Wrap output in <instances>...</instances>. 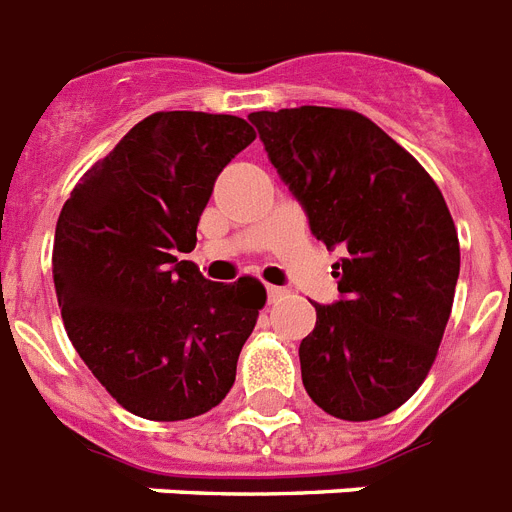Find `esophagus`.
<instances>
[{
  "mask_svg": "<svg viewBox=\"0 0 512 512\" xmlns=\"http://www.w3.org/2000/svg\"><path fill=\"white\" fill-rule=\"evenodd\" d=\"M285 296V288H277V285H267V298L269 301H277V298Z\"/></svg>",
  "mask_w": 512,
  "mask_h": 512,
  "instance_id": "1",
  "label": "esophagus"
}]
</instances>
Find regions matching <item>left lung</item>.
<instances>
[{
	"mask_svg": "<svg viewBox=\"0 0 512 512\" xmlns=\"http://www.w3.org/2000/svg\"><path fill=\"white\" fill-rule=\"evenodd\" d=\"M269 161L314 237L343 245L341 301L314 304L298 349L306 394L362 423L402 407L431 370L452 314L460 240L431 174L370 118L346 108L251 113Z\"/></svg>",
	"mask_w": 512,
	"mask_h": 512,
	"instance_id": "obj_1",
	"label": "left lung"
}]
</instances>
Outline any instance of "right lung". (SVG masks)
I'll use <instances>...</instances> for the list:
<instances>
[{
  "instance_id": "add662e5",
  "label": "right lung",
  "mask_w": 512,
  "mask_h": 512,
  "mask_svg": "<svg viewBox=\"0 0 512 512\" xmlns=\"http://www.w3.org/2000/svg\"><path fill=\"white\" fill-rule=\"evenodd\" d=\"M256 140L248 121L161 110L73 187L52 277L65 333L124 410L187 420L222 402L267 290L200 275L190 253L216 177Z\"/></svg>"
}]
</instances>
